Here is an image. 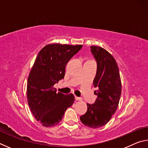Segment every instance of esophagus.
Listing matches in <instances>:
<instances>
[{"label":"esophagus","instance_id":"1","mask_svg":"<svg viewBox=\"0 0 148 148\" xmlns=\"http://www.w3.org/2000/svg\"><path fill=\"white\" fill-rule=\"evenodd\" d=\"M75 99L76 100V101H82V98H81V97H75Z\"/></svg>","mask_w":148,"mask_h":148}]
</instances>
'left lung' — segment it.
<instances>
[{
    "label": "left lung",
    "mask_w": 148,
    "mask_h": 148,
    "mask_svg": "<svg viewBox=\"0 0 148 148\" xmlns=\"http://www.w3.org/2000/svg\"><path fill=\"white\" fill-rule=\"evenodd\" d=\"M91 53L97 62L93 85L97 98L92 105L87 104L86 114L80 117L82 123L92 129L106 125L116 112L121 94V81L114 57L100 46H91Z\"/></svg>",
    "instance_id": "left-lung-1"
}]
</instances>
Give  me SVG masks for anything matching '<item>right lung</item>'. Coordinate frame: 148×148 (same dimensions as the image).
I'll return each mask as SVG.
<instances>
[{
	"instance_id": "right-lung-1",
	"label": "right lung",
	"mask_w": 148,
	"mask_h": 148,
	"mask_svg": "<svg viewBox=\"0 0 148 148\" xmlns=\"http://www.w3.org/2000/svg\"><path fill=\"white\" fill-rule=\"evenodd\" d=\"M82 46L47 44L35 59L27 80V101L35 119L44 127L59 124L66 110L74 104L73 94L57 92L53 86L64 78L67 62Z\"/></svg>"
}]
</instances>
